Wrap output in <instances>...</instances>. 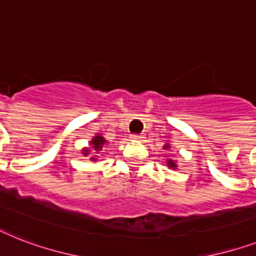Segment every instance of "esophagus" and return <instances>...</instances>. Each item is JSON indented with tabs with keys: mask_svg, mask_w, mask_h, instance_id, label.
Returning <instances> with one entry per match:
<instances>
[{
	"mask_svg": "<svg viewBox=\"0 0 256 256\" xmlns=\"http://www.w3.org/2000/svg\"><path fill=\"white\" fill-rule=\"evenodd\" d=\"M144 138V134H134L132 136V140H142Z\"/></svg>",
	"mask_w": 256,
	"mask_h": 256,
	"instance_id": "obj_1",
	"label": "esophagus"
}]
</instances>
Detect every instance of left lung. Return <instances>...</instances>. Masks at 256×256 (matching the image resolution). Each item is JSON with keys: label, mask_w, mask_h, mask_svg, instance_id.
<instances>
[{"label": "left lung", "mask_w": 256, "mask_h": 256, "mask_svg": "<svg viewBox=\"0 0 256 256\" xmlns=\"http://www.w3.org/2000/svg\"><path fill=\"white\" fill-rule=\"evenodd\" d=\"M166 148H168V146H166ZM168 164H170V168H175V164L172 160H168Z\"/></svg>", "instance_id": "1"}]
</instances>
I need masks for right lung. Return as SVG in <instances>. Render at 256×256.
<instances>
[{"label": "right lung", "instance_id": "obj_1", "mask_svg": "<svg viewBox=\"0 0 256 256\" xmlns=\"http://www.w3.org/2000/svg\"><path fill=\"white\" fill-rule=\"evenodd\" d=\"M104 144H106V140H104V136H94L92 142H90V144H92V150L86 148L85 152H84V154H85V156H88V154H90V152H100V150L104 148ZM92 160H96V158H92Z\"/></svg>", "mask_w": 256, "mask_h": 256}]
</instances>
